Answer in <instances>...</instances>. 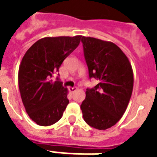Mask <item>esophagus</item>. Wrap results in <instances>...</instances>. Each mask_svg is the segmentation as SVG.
Segmentation results:
<instances>
[{"label": "esophagus", "mask_w": 157, "mask_h": 157, "mask_svg": "<svg viewBox=\"0 0 157 157\" xmlns=\"http://www.w3.org/2000/svg\"><path fill=\"white\" fill-rule=\"evenodd\" d=\"M77 90H78V88L75 87V86H70V87H69V91L71 92V93L75 92V91H77Z\"/></svg>", "instance_id": "1"}]
</instances>
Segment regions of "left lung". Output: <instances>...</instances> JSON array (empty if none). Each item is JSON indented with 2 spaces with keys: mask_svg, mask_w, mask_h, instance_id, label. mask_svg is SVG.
Masks as SVG:
<instances>
[{
  "mask_svg": "<svg viewBox=\"0 0 157 157\" xmlns=\"http://www.w3.org/2000/svg\"><path fill=\"white\" fill-rule=\"evenodd\" d=\"M89 77L99 83L87 88L81 105L86 123L104 130L124 115L131 98L134 73L128 57L115 44L92 37H82Z\"/></svg>",
  "mask_w": 157,
  "mask_h": 157,
  "instance_id": "obj_1",
  "label": "left lung"
}]
</instances>
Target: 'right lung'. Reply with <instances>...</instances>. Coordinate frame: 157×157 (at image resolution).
Instances as JSON below:
<instances>
[{
  "label": "right lung",
  "mask_w": 157,
  "mask_h": 157,
  "mask_svg": "<svg viewBox=\"0 0 157 157\" xmlns=\"http://www.w3.org/2000/svg\"><path fill=\"white\" fill-rule=\"evenodd\" d=\"M81 39V35L43 38L23 56L18 70L19 91L26 112L37 124H54L68 105V89L51 77L77 48Z\"/></svg>",
  "instance_id": "add662e5"
}]
</instances>
